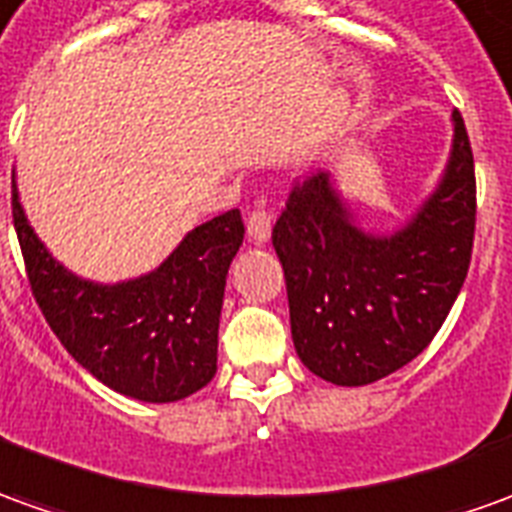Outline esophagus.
Returning a JSON list of instances; mask_svg holds the SVG:
<instances>
[{
  "mask_svg": "<svg viewBox=\"0 0 512 512\" xmlns=\"http://www.w3.org/2000/svg\"><path fill=\"white\" fill-rule=\"evenodd\" d=\"M270 231H273V214L264 209L250 211L248 217V239L253 245H264L270 239Z\"/></svg>",
  "mask_w": 512,
  "mask_h": 512,
  "instance_id": "1",
  "label": "esophagus"
}]
</instances>
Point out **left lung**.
Here are the masks:
<instances>
[{"label":"left lung","mask_w":512,"mask_h":512,"mask_svg":"<svg viewBox=\"0 0 512 512\" xmlns=\"http://www.w3.org/2000/svg\"><path fill=\"white\" fill-rule=\"evenodd\" d=\"M435 192L393 234L354 222L329 172L290 192L273 228L295 351L315 376L362 387L396 373L438 334L468 276L477 178L460 111Z\"/></svg>","instance_id":"1"}]
</instances>
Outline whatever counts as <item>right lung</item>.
<instances>
[{
	"label": "right lung",
	"instance_id": "1",
	"mask_svg": "<svg viewBox=\"0 0 512 512\" xmlns=\"http://www.w3.org/2000/svg\"><path fill=\"white\" fill-rule=\"evenodd\" d=\"M13 225L38 309L94 379L150 404L181 401L214 379L225 276L245 236L239 209L197 225L153 273L119 284L74 276L52 259L16 183Z\"/></svg>",
	"mask_w": 512,
	"mask_h": 512
}]
</instances>
